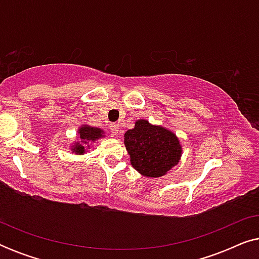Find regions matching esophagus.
Segmentation results:
<instances>
[{
  "label": "esophagus",
  "mask_w": 259,
  "mask_h": 259,
  "mask_svg": "<svg viewBox=\"0 0 259 259\" xmlns=\"http://www.w3.org/2000/svg\"><path fill=\"white\" fill-rule=\"evenodd\" d=\"M109 131H111L112 136H118V134H119V126L116 125V123H112V125L109 126Z\"/></svg>",
  "instance_id": "esophagus-1"
}]
</instances>
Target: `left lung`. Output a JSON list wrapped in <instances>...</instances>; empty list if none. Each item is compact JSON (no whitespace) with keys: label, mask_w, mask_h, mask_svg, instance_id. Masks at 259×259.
<instances>
[{"label":"left lung","mask_w":259,"mask_h":259,"mask_svg":"<svg viewBox=\"0 0 259 259\" xmlns=\"http://www.w3.org/2000/svg\"><path fill=\"white\" fill-rule=\"evenodd\" d=\"M131 165L147 178H158L178 164L183 148L178 137L162 126L152 125L145 119L137 120L123 136Z\"/></svg>","instance_id":"left-lung-1"}]
</instances>
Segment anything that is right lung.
Here are the masks:
<instances>
[{
  "mask_svg": "<svg viewBox=\"0 0 259 259\" xmlns=\"http://www.w3.org/2000/svg\"><path fill=\"white\" fill-rule=\"evenodd\" d=\"M77 134H79L80 140L75 141L70 148L72 152L75 154H84L86 153L87 148H90L91 143H94L100 138H104L105 132L101 128L98 127H92L88 125H82L77 130Z\"/></svg>",
  "mask_w": 259,
  "mask_h": 259,
  "instance_id": "obj_1",
  "label": "right lung"
}]
</instances>
